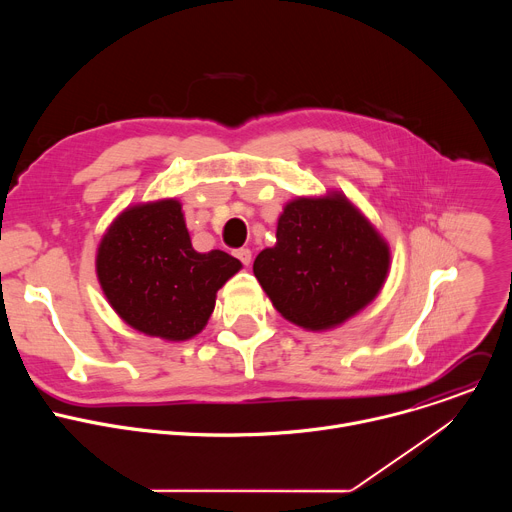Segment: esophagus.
<instances>
[{"mask_svg":"<svg viewBox=\"0 0 512 512\" xmlns=\"http://www.w3.org/2000/svg\"><path fill=\"white\" fill-rule=\"evenodd\" d=\"M235 257H237L243 265H249V263H251V251L245 249V247H243V249H237V251H235Z\"/></svg>","mask_w":512,"mask_h":512,"instance_id":"34e87169","label":"esophagus"}]
</instances>
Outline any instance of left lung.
Segmentation results:
<instances>
[{
	"label": "left lung",
	"instance_id": "1",
	"mask_svg": "<svg viewBox=\"0 0 512 512\" xmlns=\"http://www.w3.org/2000/svg\"><path fill=\"white\" fill-rule=\"evenodd\" d=\"M275 237L253 273L275 310L306 330L336 328L367 308L391 267L387 241L340 192L287 202Z\"/></svg>",
	"mask_w": 512,
	"mask_h": 512
}]
</instances>
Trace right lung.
I'll use <instances>...</instances> for the list:
<instances>
[{
    "label": "right lung",
    "mask_w": 512,
    "mask_h": 512,
    "mask_svg": "<svg viewBox=\"0 0 512 512\" xmlns=\"http://www.w3.org/2000/svg\"><path fill=\"white\" fill-rule=\"evenodd\" d=\"M241 261L192 247L176 198L125 208L97 249V277L119 318L148 336L180 342L208 322L216 291Z\"/></svg>",
    "instance_id": "right-lung-1"
}]
</instances>
